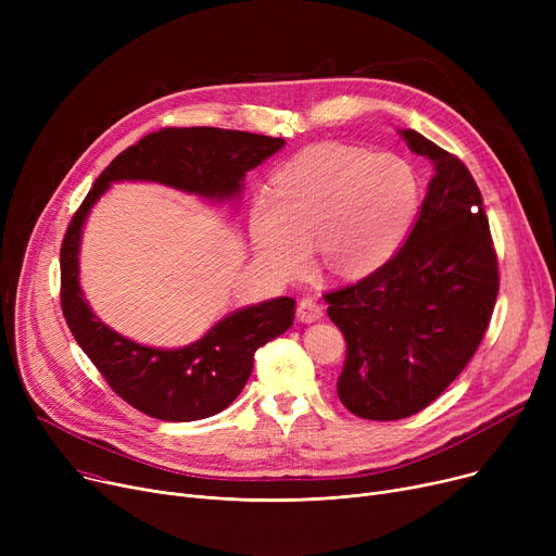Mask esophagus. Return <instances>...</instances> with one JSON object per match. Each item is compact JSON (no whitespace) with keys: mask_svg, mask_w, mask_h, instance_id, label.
Instances as JSON below:
<instances>
[{"mask_svg":"<svg viewBox=\"0 0 556 556\" xmlns=\"http://www.w3.org/2000/svg\"><path fill=\"white\" fill-rule=\"evenodd\" d=\"M298 317H300V323L311 325V323H315V319L323 317V306H319V302L315 298L306 295L298 302Z\"/></svg>","mask_w":556,"mask_h":556,"instance_id":"34e87169","label":"esophagus"}]
</instances>
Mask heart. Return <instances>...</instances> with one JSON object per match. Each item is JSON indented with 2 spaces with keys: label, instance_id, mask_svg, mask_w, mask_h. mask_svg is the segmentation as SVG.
I'll return each instance as SVG.
<instances>
[{
  "label": "heart",
  "instance_id": "heart-1",
  "mask_svg": "<svg viewBox=\"0 0 556 556\" xmlns=\"http://www.w3.org/2000/svg\"><path fill=\"white\" fill-rule=\"evenodd\" d=\"M421 187L410 162L344 143H319L261 187L250 210L256 252L283 275L306 268L311 241L342 277L386 263L410 231Z\"/></svg>",
  "mask_w": 556,
  "mask_h": 556
}]
</instances>
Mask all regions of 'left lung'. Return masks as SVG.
Wrapping results in <instances>:
<instances>
[{"label": "left lung", "instance_id": "obj_1", "mask_svg": "<svg viewBox=\"0 0 556 556\" xmlns=\"http://www.w3.org/2000/svg\"><path fill=\"white\" fill-rule=\"evenodd\" d=\"M399 135L434 166L419 218L383 266L325 293L346 342L338 396L371 421L413 417L455 381L478 352L501 288L471 170L417 130Z\"/></svg>", "mask_w": 556, "mask_h": 556}]
</instances>
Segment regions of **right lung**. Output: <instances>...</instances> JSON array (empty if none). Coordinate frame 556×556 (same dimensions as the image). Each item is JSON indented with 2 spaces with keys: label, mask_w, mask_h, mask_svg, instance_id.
<instances>
[{
  "label": "right lung",
  "mask_w": 556,
  "mask_h": 556,
  "mask_svg": "<svg viewBox=\"0 0 556 556\" xmlns=\"http://www.w3.org/2000/svg\"><path fill=\"white\" fill-rule=\"evenodd\" d=\"M283 146L281 137L210 126L162 128L116 155L67 225L61 245V306L78 346L114 394L162 421L218 415L245 388L254 352L290 329L295 300L279 298L225 317L202 340L164 352L108 329L83 302L78 239L94 200L116 180H153L204 198H231L245 170Z\"/></svg>",
  "instance_id": "obj_1"
}]
</instances>
